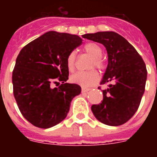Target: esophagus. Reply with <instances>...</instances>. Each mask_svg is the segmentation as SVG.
Listing matches in <instances>:
<instances>
[{
	"mask_svg": "<svg viewBox=\"0 0 157 157\" xmlns=\"http://www.w3.org/2000/svg\"><path fill=\"white\" fill-rule=\"evenodd\" d=\"M89 90H90V89H88V88H82V89H81V92H82V93H86V92H88Z\"/></svg>",
	"mask_w": 157,
	"mask_h": 157,
	"instance_id": "34e87169",
	"label": "esophagus"
}]
</instances>
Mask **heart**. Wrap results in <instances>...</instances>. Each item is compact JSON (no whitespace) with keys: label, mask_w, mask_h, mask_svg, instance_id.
<instances>
[{"label":"heart","mask_w":157,"mask_h":157,"mask_svg":"<svg viewBox=\"0 0 157 157\" xmlns=\"http://www.w3.org/2000/svg\"><path fill=\"white\" fill-rule=\"evenodd\" d=\"M84 51L90 56L92 57V60L90 62V67H96L98 68H103L104 63L101 58L103 54V49L100 45L96 43H87L83 48ZM75 59L76 54L74 52H71L67 55V67L69 71H71L75 67ZM71 81L75 84L83 87H89L93 86L94 84L97 82L99 79V75L96 70H90L88 71H77L73 75H71Z\"/></svg>","instance_id":"obj_1"}]
</instances>
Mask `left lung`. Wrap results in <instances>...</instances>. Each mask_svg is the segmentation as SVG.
Returning <instances> with one entry per match:
<instances>
[{
	"label": "left lung",
	"mask_w": 157,
	"mask_h": 157,
	"mask_svg": "<svg viewBox=\"0 0 157 157\" xmlns=\"http://www.w3.org/2000/svg\"><path fill=\"white\" fill-rule=\"evenodd\" d=\"M83 38L106 48L108 63L100 84L109 83L103 90V99L91 110L96 119L111 126L127 122L137 112L145 90L146 65L131 44L114 32L88 33Z\"/></svg>",
	"instance_id": "left-lung-1"
}]
</instances>
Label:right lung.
Listing matches in <instances>:
<instances>
[{
	"label": "right lung",
	"instance_id": "obj_1",
	"mask_svg": "<svg viewBox=\"0 0 157 157\" xmlns=\"http://www.w3.org/2000/svg\"><path fill=\"white\" fill-rule=\"evenodd\" d=\"M81 43L78 36L50 31L18 54L12 75L13 96L23 117L33 125L48 129L63 121L72 98L81 94V86L66 83V61ZM56 80L63 84L52 88L51 84Z\"/></svg>",
	"mask_w": 157,
	"mask_h": 157
}]
</instances>
